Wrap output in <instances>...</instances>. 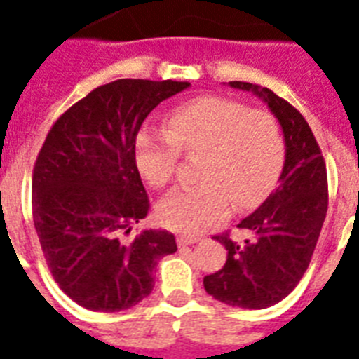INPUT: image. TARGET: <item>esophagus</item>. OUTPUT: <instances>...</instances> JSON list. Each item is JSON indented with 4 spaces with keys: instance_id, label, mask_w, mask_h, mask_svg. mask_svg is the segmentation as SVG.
Returning a JSON list of instances; mask_svg holds the SVG:
<instances>
[{
    "instance_id": "obj_1",
    "label": "esophagus",
    "mask_w": 359,
    "mask_h": 359,
    "mask_svg": "<svg viewBox=\"0 0 359 359\" xmlns=\"http://www.w3.org/2000/svg\"><path fill=\"white\" fill-rule=\"evenodd\" d=\"M176 241L180 247H185V245H193V243L200 241V238L198 236H191V234H180L176 238Z\"/></svg>"
}]
</instances>
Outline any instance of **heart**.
I'll return each instance as SVG.
<instances>
[{"label":"heart","instance_id":"1","mask_svg":"<svg viewBox=\"0 0 359 359\" xmlns=\"http://www.w3.org/2000/svg\"><path fill=\"white\" fill-rule=\"evenodd\" d=\"M183 154H204L198 187H176L157 204L166 229L198 234L229 215L230 204H260L279 180L285 140L277 119L232 99L200 97L168 118V130L142 129L135 159L151 187L170 182Z\"/></svg>","mask_w":359,"mask_h":359}]
</instances>
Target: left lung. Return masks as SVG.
I'll return each instance as SVG.
<instances>
[{"instance_id":"left-lung-1","label":"left lung","mask_w":359,"mask_h":359,"mask_svg":"<svg viewBox=\"0 0 359 359\" xmlns=\"http://www.w3.org/2000/svg\"><path fill=\"white\" fill-rule=\"evenodd\" d=\"M268 104L285 140L279 185L238 229L249 238L236 243L215 236L229 251L226 264L205 275V292L230 307L266 309L292 292L309 266L327 211V176L313 130L296 108L271 90L229 82Z\"/></svg>"}]
</instances>
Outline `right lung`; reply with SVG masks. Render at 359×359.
<instances>
[{
    "instance_id": "1",
    "label": "right lung",
    "mask_w": 359,
    "mask_h": 359,
    "mask_svg": "<svg viewBox=\"0 0 359 359\" xmlns=\"http://www.w3.org/2000/svg\"><path fill=\"white\" fill-rule=\"evenodd\" d=\"M174 80H114L69 108L33 168V223L60 288L90 311L118 313L154 290V269L177 251L168 230L125 241L149 202L135 159L144 119L187 90Z\"/></svg>"
}]
</instances>
